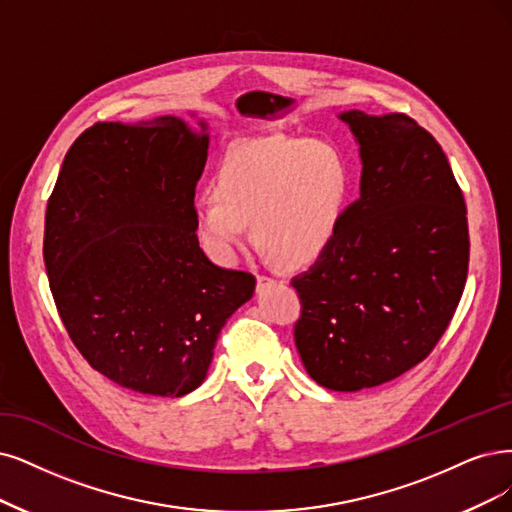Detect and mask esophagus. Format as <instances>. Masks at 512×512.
<instances>
[{
    "label": "esophagus",
    "mask_w": 512,
    "mask_h": 512,
    "mask_svg": "<svg viewBox=\"0 0 512 512\" xmlns=\"http://www.w3.org/2000/svg\"><path fill=\"white\" fill-rule=\"evenodd\" d=\"M270 282H274V278L268 276V274H259V276H257V285H259V287L270 285Z\"/></svg>",
    "instance_id": "34e87169"
}]
</instances>
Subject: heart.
<instances>
[{
	"mask_svg": "<svg viewBox=\"0 0 512 512\" xmlns=\"http://www.w3.org/2000/svg\"><path fill=\"white\" fill-rule=\"evenodd\" d=\"M350 189L348 162L323 139L268 137L232 149L213 196L194 206V230L206 253L232 263L246 227L282 268H306L337 232Z\"/></svg>",
	"mask_w": 512,
	"mask_h": 512,
	"instance_id": "obj_1",
	"label": "heart"
}]
</instances>
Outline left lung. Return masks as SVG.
I'll return each mask as SVG.
<instances>
[{
	"label": "left lung",
	"instance_id": "8db88e82",
	"mask_svg": "<svg viewBox=\"0 0 512 512\" xmlns=\"http://www.w3.org/2000/svg\"><path fill=\"white\" fill-rule=\"evenodd\" d=\"M361 145V198L329 249L295 276V346L320 386L356 392L422 363L468 274V219L445 151L405 113H342Z\"/></svg>",
	"mask_w": 512,
	"mask_h": 512
}]
</instances>
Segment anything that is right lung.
<instances>
[{
  "instance_id": "add662e5",
  "label": "right lung",
  "mask_w": 512,
  "mask_h": 512,
  "mask_svg": "<svg viewBox=\"0 0 512 512\" xmlns=\"http://www.w3.org/2000/svg\"><path fill=\"white\" fill-rule=\"evenodd\" d=\"M183 120L97 122L48 198L44 263L56 310L92 369L154 396L196 390L255 276L208 259L194 230L208 137Z\"/></svg>"
}]
</instances>
